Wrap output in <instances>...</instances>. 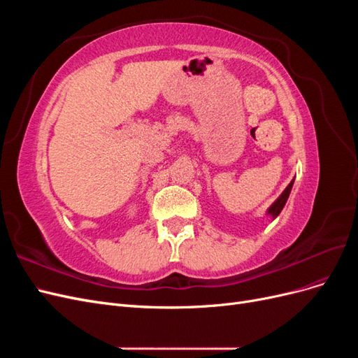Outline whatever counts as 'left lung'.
Masks as SVG:
<instances>
[{"mask_svg":"<svg viewBox=\"0 0 358 358\" xmlns=\"http://www.w3.org/2000/svg\"><path fill=\"white\" fill-rule=\"evenodd\" d=\"M292 183H294V179H292L291 182H289V185L285 188V191L280 194V196L278 197V200L270 206L268 208V210H267V213L268 215H272V218L275 220L276 216L280 213V210L284 209V206H285V203H287V200H288V197H289V192H291V188H292Z\"/></svg>","mask_w":358,"mask_h":358,"instance_id":"1","label":"left lung"}]
</instances>
